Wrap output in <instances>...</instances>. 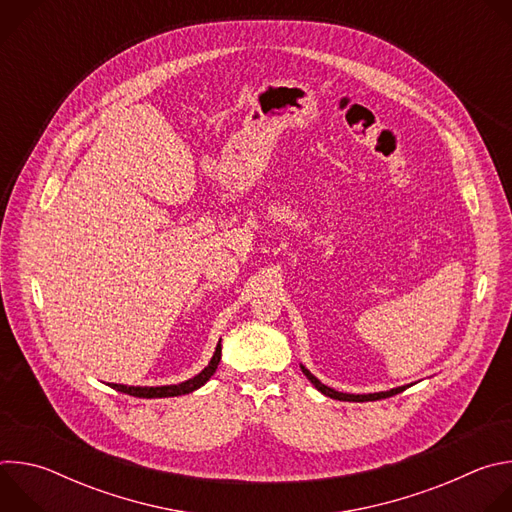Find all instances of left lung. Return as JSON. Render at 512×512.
<instances>
[{"label":"left lung","instance_id":"8db88e82","mask_svg":"<svg viewBox=\"0 0 512 512\" xmlns=\"http://www.w3.org/2000/svg\"><path fill=\"white\" fill-rule=\"evenodd\" d=\"M300 369H302V373L308 377V381L322 393V395H326V397H330V399H336V401H354V403H364V401H379V399H387V397H393V395H397V393H403L407 387H411V385H403V387H395V389H389V391H379V393H367V395H354V393H340V391H334L332 387H326L324 383H320L306 367L304 364H300Z\"/></svg>","mask_w":512,"mask_h":512}]
</instances>
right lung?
Returning <instances> with one entry per match:
<instances>
[{
	"mask_svg": "<svg viewBox=\"0 0 512 512\" xmlns=\"http://www.w3.org/2000/svg\"><path fill=\"white\" fill-rule=\"evenodd\" d=\"M221 352H223V346H221V340H218L216 348H214V354L210 358V362L206 364V367L194 375L192 379L184 381V383H178V385H162V387H133V385H117V383H111V387L115 391H121L125 395H131V397H141V399H162V397H178V395H188L196 389H200L202 385H206L210 381V377L216 373L218 369V362H221Z\"/></svg>",
	"mask_w": 512,
	"mask_h": 512,
	"instance_id": "1",
	"label": "right lung"
}]
</instances>
